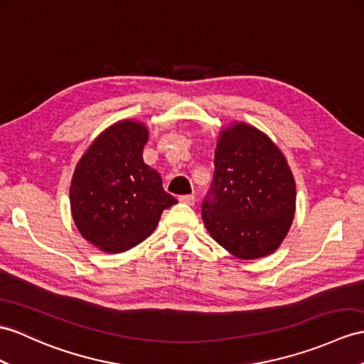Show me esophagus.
<instances>
[{
    "label": "esophagus",
    "mask_w": 364,
    "mask_h": 364,
    "mask_svg": "<svg viewBox=\"0 0 364 364\" xmlns=\"http://www.w3.org/2000/svg\"><path fill=\"white\" fill-rule=\"evenodd\" d=\"M179 202L187 203V205H194V202H196V198H194L193 194H185V196L179 198Z\"/></svg>",
    "instance_id": "34e87169"
}]
</instances>
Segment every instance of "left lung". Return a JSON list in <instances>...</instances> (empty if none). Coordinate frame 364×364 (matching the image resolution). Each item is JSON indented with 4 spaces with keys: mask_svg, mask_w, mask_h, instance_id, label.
I'll list each match as a JSON object with an SVG mask.
<instances>
[{
    "mask_svg": "<svg viewBox=\"0 0 364 364\" xmlns=\"http://www.w3.org/2000/svg\"><path fill=\"white\" fill-rule=\"evenodd\" d=\"M296 207V185L286 156L249 123L219 132L215 174L202 202L210 236L239 259L272 255L287 236Z\"/></svg>",
    "mask_w": 364,
    "mask_h": 364,
    "instance_id": "8db88e82",
    "label": "left lung"
}]
</instances>
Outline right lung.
<instances>
[{
  "label": "right lung",
  "mask_w": 364,
  "mask_h": 364,
  "mask_svg": "<svg viewBox=\"0 0 364 364\" xmlns=\"http://www.w3.org/2000/svg\"><path fill=\"white\" fill-rule=\"evenodd\" d=\"M146 141L145 123L120 120L100 132L75 165L70 213L80 235L102 252L122 253L145 241L177 202L144 162Z\"/></svg>",
  "instance_id": "add662e5"
}]
</instances>
